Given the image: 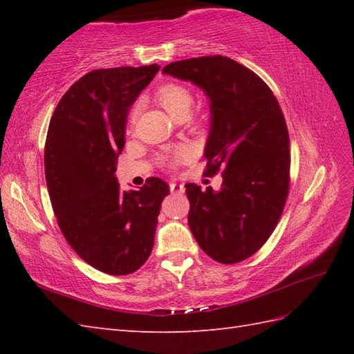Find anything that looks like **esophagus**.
<instances>
[{
	"instance_id": "obj_1",
	"label": "esophagus",
	"mask_w": 354,
	"mask_h": 354,
	"mask_svg": "<svg viewBox=\"0 0 354 354\" xmlns=\"http://www.w3.org/2000/svg\"><path fill=\"white\" fill-rule=\"evenodd\" d=\"M170 192L176 193V194H181V193H184V185L176 184V183H170Z\"/></svg>"
}]
</instances>
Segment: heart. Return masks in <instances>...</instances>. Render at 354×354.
<instances>
[{
    "label": "heart",
    "mask_w": 354,
    "mask_h": 354,
    "mask_svg": "<svg viewBox=\"0 0 354 354\" xmlns=\"http://www.w3.org/2000/svg\"><path fill=\"white\" fill-rule=\"evenodd\" d=\"M156 99L160 100V103L170 112L173 117H179V115H187V112H189L193 103V94L185 85L176 84V82H169V84H164L162 86H160V89H158ZM138 111H140V106H135L132 112V122L137 120ZM190 155H192L190 147L187 146L179 147L175 150V153L171 155L170 164L176 165L179 162H183Z\"/></svg>",
    "instance_id": "obj_1"
}]
</instances>
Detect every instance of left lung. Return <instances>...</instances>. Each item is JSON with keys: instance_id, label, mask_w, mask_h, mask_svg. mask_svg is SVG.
<instances>
[{"instance_id": "1", "label": "left lung", "mask_w": 354, "mask_h": 354, "mask_svg": "<svg viewBox=\"0 0 354 354\" xmlns=\"http://www.w3.org/2000/svg\"><path fill=\"white\" fill-rule=\"evenodd\" d=\"M162 73L193 82L212 102L204 175L222 173L223 183L219 192L185 184L193 236L223 265L250 259L274 232L289 194V132L277 97L227 56L184 59Z\"/></svg>"}]
</instances>
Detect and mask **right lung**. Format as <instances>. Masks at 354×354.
<instances>
[{
    "instance_id": "1",
    "label": "right lung",
    "mask_w": 354,
    "mask_h": 354,
    "mask_svg": "<svg viewBox=\"0 0 354 354\" xmlns=\"http://www.w3.org/2000/svg\"><path fill=\"white\" fill-rule=\"evenodd\" d=\"M160 70L118 66L86 73L64 94L45 140V179L66 242L109 275L140 269L153 248L167 183L150 176L140 190H120L114 173L132 103Z\"/></svg>"
}]
</instances>
